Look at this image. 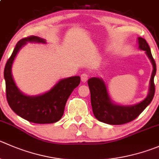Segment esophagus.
I'll return each mask as SVG.
<instances>
[{
  "label": "esophagus",
  "mask_w": 159,
  "mask_h": 159,
  "mask_svg": "<svg viewBox=\"0 0 159 159\" xmlns=\"http://www.w3.org/2000/svg\"><path fill=\"white\" fill-rule=\"evenodd\" d=\"M88 78H89V75H87V74L84 73L81 75V79L82 81V82H86Z\"/></svg>",
  "instance_id": "1"
}]
</instances>
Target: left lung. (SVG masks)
<instances>
[{"mask_svg": "<svg viewBox=\"0 0 159 159\" xmlns=\"http://www.w3.org/2000/svg\"><path fill=\"white\" fill-rule=\"evenodd\" d=\"M138 48L145 51L146 55L153 67L150 79V85L147 97L140 102L130 106L119 105L111 99L107 86L101 78H91L88 80L91 92V103L95 118L100 122L111 125L127 124L136 119L151 103L155 95L154 78L156 74V64L152 55L151 49L144 39L138 38Z\"/></svg>", "mask_w": 159, "mask_h": 159, "instance_id": "left-lung-1", "label": "left lung"}]
</instances>
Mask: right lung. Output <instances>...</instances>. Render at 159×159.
Segmentation results:
<instances>
[{"label": "right lung", "mask_w": 159, "mask_h": 159, "mask_svg": "<svg viewBox=\"0 0 159 159\" xmlns=\"http://www.w3.org/2000/svg\"><path fill=\"white\" fill-rule=\"evenodd\" d=\"M28 43H47L44 39L32 35L22 39L16 44L4 71L7 102L17 115L29 122L40 124L56 123L63 116L66 102L80 84L81 78L73 76L60 80L51 89L41 95L24 94L14 81L11 69L17 53Z\"/></svg>", "instance_id": "right-lung-1"}]
</instances>
